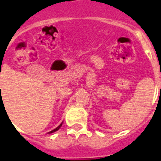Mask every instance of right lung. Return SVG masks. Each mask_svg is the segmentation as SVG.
I'll return each mask as SVG.
<instances>
[{
  "label": "right lung",
  "instance_id": "1",
  "mask_svg": "<svg viewBox=\"0 0 161 161\" xmlns=\"http://www.w3.org/2000/svg\"><path fill=\"white\" fill-rule=\"evenodd\" d=\"M61 126H62V124H61V125H59V126H58V127L56 128L55 130H52V131H50V132H49V134H51V133H53V132H55V131H57V130H59V129H60V128H61Z\"/></svg>",
  "mask_w": 161,
  "mask_h": 161
}]
</instances>
